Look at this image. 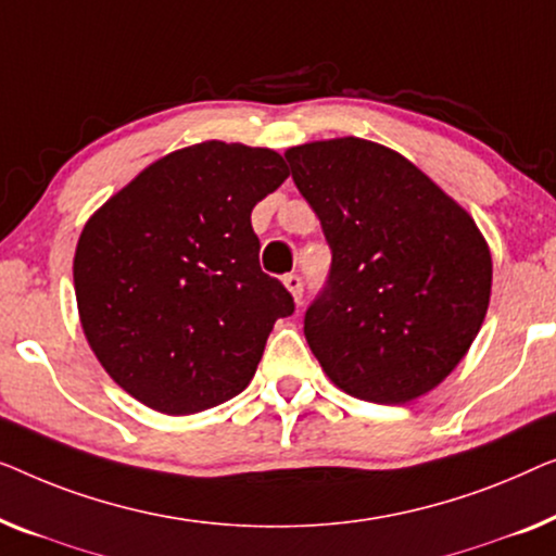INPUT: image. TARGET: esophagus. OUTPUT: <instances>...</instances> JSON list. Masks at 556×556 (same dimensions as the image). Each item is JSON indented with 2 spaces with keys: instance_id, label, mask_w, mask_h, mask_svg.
<instances>
[{
  "instance_id": "34e87169",
  "label": "esophagus",
  "mask_w": 556,
  "mask_h": 556,
  "mask_svg": "<svg viewBox=\"0 0 556 556\" xmlns=\"http://www.w3.org/2000/svg\"><path fill=\"white\" fill-rule=\"evenodd\" d=\"M281 281H285V287L289 289V294L294 296V302H300V300H302V292H304L302 277H300V275H287Z\"/></svg>"
}]
</instances>
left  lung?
Listing matches in <instances>:
<instances>
[{
  "label": "left lung",
  "instance_id": "8db88e82",
  "mask_svg": "<svg viewBox=\"0 0 556 556\" xmlns=\"http://www.w3.org/2000/svg\"><path fill=\"white\" fill-rule=\"evenodd\" d=\"M332 249L304 338L327 378L359 401L401 405L448 378L479 334L491 252L471 214L424 170L365 138L285 153Z\"/></svg>",
  "mask_w": 556,
  "mask_h": 556
}]
</instances>
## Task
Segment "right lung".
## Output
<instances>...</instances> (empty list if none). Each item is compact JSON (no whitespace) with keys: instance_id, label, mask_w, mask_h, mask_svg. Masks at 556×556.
Here are the masks:
<instances>
[{"instance_id":"right-lung-1","label":"right lung","mask_w":556,"mask_h":556,"mask_svg":"<svg viewBox=\"0 0 556 556\" xmlns=\"http://www.w3.org/2000/svg\"><path fill=\"white\" fill-rule=\"evenodd\" d=\"M289 176L224 140L140 170L83 226L73 279L85 340L125 393L166 416L239 395L292 294L260 267L252 208Z\"/></svg>"}]
</instances>
